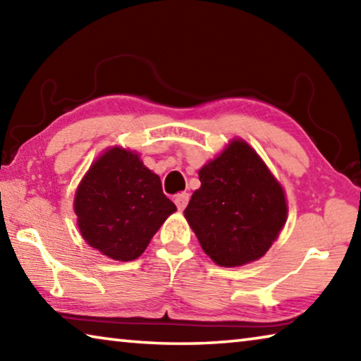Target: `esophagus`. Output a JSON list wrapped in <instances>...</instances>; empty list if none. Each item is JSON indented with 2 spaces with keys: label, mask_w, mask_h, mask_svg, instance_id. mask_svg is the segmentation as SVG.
<instances>
[{
  "label": "esophagus",
  "mask_w": 361,
  "mask_h": 361,
  "mask_svg": "<svg viewBox=\"0 0 361 361\" xmlns=\"http://www.w3.org/2000/svg\"><path fill=\"white\" fill-rule=\"evenodd\" d=\"M188 202H189V194L188 192H181V194L175 195V205L178 207V210H185Z\"/></svg>",
  "instance_id": "34e87169"
}]
</instances>
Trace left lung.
Wrapping results in <instances>:
<instances>
[{"label": "left lung", "instance_id": "1", "mask_svg": "<svg viewBox=\"0 0 361 361\" xmlns=\"http://www.w3.org/2000/svg\"><path fill=\"white\" fill-rule=\"evenodd\" d=\"M185 210L204 252L219 266L261 258L286 219L282 186L245 142L235 140L200 169Z\"/></svg>", "mask_w": 361, "mask_h": 361}]
</instances>
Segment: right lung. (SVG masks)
<instances>
[{"mask_svg":"<svg viewBox=\"0 0 361 361\" xmlns=\"http://www.w3.org/2000/svg\"><path fill=\"white\" fill-rule=\"evenodd\" d=\"M175 204L135 152L106 151L79 185L78 226L90 247L118 261L138 258Z\"/></svg>","mask_w":361,"mask_h":361,"instance_id":"add662e5","label":"right lung"}]
</instances>
